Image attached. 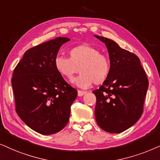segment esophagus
I'll list each match as a JSON object with an SVG mask.
<instances>
[{
    "mask_svg": "<svg viewBox=\"0 0 160 160\" xmlns=\"http://www.w3.org/2000/svg\"><path fill=\"white\" fill-rule=\"evenodd\" d=\"M87 93V91H80V90H78V94L79 97H82V96H83L86 94Z\"/></svg>",
    "mask_w": 160,
    "mask_h": 160,
    "instance_id": "1",
    "label": "esophagus"
}]
</instances>
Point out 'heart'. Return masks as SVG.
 Returning a JSON list of instances; mask_svg holds the SVG:
<instances>
[{"label":"heart","mask_w":160,"mask_h":160,"mask_svg":"<svg viewBox=\"0 0 160 160\" xmlns=\"http://www.w3.org/2000/svg\"><path fill=\"white\" fill-rule=\"evenodd\" d=\"M69 58L57 56L54 65L58 73L68 80H72L80 69L81 74L72 81L77 86L87 88L93 83L99 85L107 80L110 61L97 48L89 45L74 47L69 50Z\"/></svg>","instance_id":"heart-1"}]
</instances>
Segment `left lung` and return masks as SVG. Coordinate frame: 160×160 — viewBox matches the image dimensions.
I'll list each match as a JSON object with an SVG mask.
<instances>
[{
    "label": "left lung",
    "instance_id": "left-lung-1",
    "mask_svg": "<svg viewBox=\"0 0 160 160\" xmlns=\"http://www.w3.org/2000/svg\"><path fill=\"white\" fill-rule=\"evenodd\" d=\"M105 44L110 71L97 90L95 118L110 133H121L133 126L141 116L148 87L146 74L137 55L122 49L113 40L94 35Z\"/></svg>",
    "mask_w": 160,
    "mask_h": 160
}]
</instances>
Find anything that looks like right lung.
<instances>
[{"label": "right lung", "mask_w": 160, "mask_h": 160, "mask_svg": "<svg viewBox=\"0 0 160 160\" xmlns=\"http://www.w3.org/2000/svg\"><path fill=\"white\" fill-rule=\"evenodd\" d=\"M69 41L58 37L29 49L14 69L12 84L17 113L42 135H52L64 128L78 96L54 65L61 46Z\"/></svg>", "instance_id": "add662e5"}]
</instances>
